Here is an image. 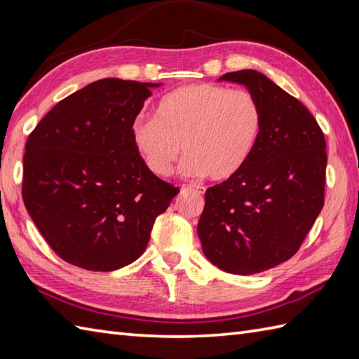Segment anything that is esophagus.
<instances>
[{
	"mask_svg": "<svg viewBox=\"0 0 359 359\" xmlns=\"http://www.w3.org/2000/svg\"><path fill=\"white\" fill-rule=\"evenodd\" d=\"M182 193L185 194H203V187H193V185H184L182 187Z\"/></svg>",
	"mask_w": 359,
	"mask_h": 359,
	"instance_id": "34e87169",
	"label": "esophagus"
}]
</instances>
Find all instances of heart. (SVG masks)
I'll use <instances>...</instances> for the list:
<instances>
[{
  "label": "heart",
  "instance_id": "heart-1",
  "mask_svg": "<svg viewBox=\"0 0 359 359\" xmlns=\"http://www.w3.org/2000/svg\"><path fill=\"white\" fill-rule=\"evenodd\" d=\"M262 123V106L253 93L199 83L166 94L157 104L156 118H137L131 135L152 174L171 175L185 152L188 174L226 180L247 165Z\"/></svg>",
  "mask_w": 359,
  "mask_h": 359
}]
</instances>
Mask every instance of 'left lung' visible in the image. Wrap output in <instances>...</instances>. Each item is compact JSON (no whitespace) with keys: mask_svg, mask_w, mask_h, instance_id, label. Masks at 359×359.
Masks as SVG:
<instances>
[{"mask_svg":"<svg viewBox=\"0 0 359 359\" xmlns=\"http://www.w3.org/2000/svg\"><path fill=\"white\" fill-rule=\"evenodd\" d=\"M220 80L253 93L264 123L247 165L207 189L197 233L220 270L256 274L294 256L321 212L325 137L306 106L264 74L243 69Z\"/></svg>","mask_w":359,"mask_h":359,"instance_id":"8db88e82","label":"left lung"}]
</instances>
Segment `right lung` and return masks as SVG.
Returning <instances> with one entry per match:
<instances>
[{
  "label": "right lung",
  "instance_id": "1",
  "mask_svg": "<svg viewBox=\"0 0 359 359\" xmlns=\"http://www.w3.org/2000/svg\"><path fill=\"white\" fill-rule=\"evenodd\" d=\"M156 83L103 79L40 120L22 157V201L50 248L112 271L143 255L156 217L180 189L152 174L131 128Z\"/></svg>",
  "mask_w": 359,
  "mask_h": 359
}]
</instances>
